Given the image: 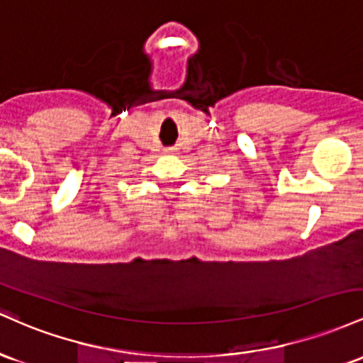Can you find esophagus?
Segmentation results:
<instances>
[{
    "instance_id": "34e87169",
    "label": "esophagus",
    "mask_w": 363,
    "mask_h": 363,
    "mask_svg": "<svg viewBox=\"0 0 363 363\" xmlns=\"http://www.w3.org/2000/svg\"><path fill=\"white\" fill-rule=\"evenodd\" d=\"M166 152H169V154H171V152H174V150H173V149H168V150H166Z\"/></svg>"
}]
</instances>
